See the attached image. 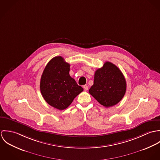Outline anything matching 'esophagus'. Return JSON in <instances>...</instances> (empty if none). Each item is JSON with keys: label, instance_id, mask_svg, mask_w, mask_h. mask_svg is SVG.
Wrapping results in <instances>:
<instances>
[{"label": "esophagus", "instance_id": "1", "mask_svg": "<svg viewBox=\"0 0 160 160\" xmlns=\"http://www.w3.org/2000/svg\"><path fill=\"white\" fill-rule=\"evenodd\" d=\"M84 90L85 91H88V89H89V88H88V86H86V85H85V86H84Z\"/></svg>", "mask_w": 160, "mask_h": 160}]
</instances>
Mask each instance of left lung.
<instances>
[{"mask_svg":"<svg viewBox=\"0 0 160 160\" xmlns=\"http://www.w3.org/2000/svg\"><path fill=\"white\" fill-rule=\"evenodd\" d=\"M126 91L125 78L115 65L106 62L95 71L93 84L89 92L101 105L110 107L123 98Z\"/></svg>","mask_w":160,"mask_h":160,"instance_id":"left-lung-1","label":"left lung"}]
</instances>
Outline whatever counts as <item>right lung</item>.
Here are the masks:
<instances>
[{"label": "right lung", "instance_id": "obj_1", "mask_svg": "<svg viewBox=\"0 0 160 160\" xmlns=\"http://www.w3.org/2000/svg\"><path fill=\"white\" fill-rule=\"evenodd\" d=\"M69 64L60 56L51 59L42 72L40 90L46 102L62 110L68 108L83 89L69 75Z\"/></svg>", "mask_w": 160, "mask_h": 160}]
</instances>
